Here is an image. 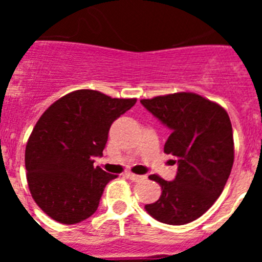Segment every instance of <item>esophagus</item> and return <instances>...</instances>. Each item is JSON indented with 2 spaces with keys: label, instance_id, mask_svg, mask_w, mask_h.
I'll return each instance as SVG.
<instances>
[{
  "label": "esophagus",
  "instance_id": "34e87169",
  "mask_svg": "<svg viewBox=\"0 0 262 262\" xmlns=\"http://www.w3.org/2000/svg\"><path fill=\"white\" fill-rule=\"evenodd\" d=\"M126 176L129 178V180H133V181H135V182H142V181H145V180H147V176H144V174H134V173L128 172V173H126Z\"/></svg>",
  "mask_w": 262,
  "mask_h": 262
}]
</instances>
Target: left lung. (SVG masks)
Instances as JSON below:
<instances>
[{"label": "left lung", "instance_id": "obj_1", "mask_svg": "<svg viewBox=\"0 0 262 262\" xmlns=\"http://www.w3.org/2000/svg\"><path fill=\"white\" fill-rule=\"evenodd\" d=\"M140 102L170 128L164 152L178 165L173 181L149 176L161 186V195L145 205V211L161 223H190L214 205L230 177L235 157L230 117L221 105L190 92Z\"/></svg>", "mask_w": 262, "mask_h": 262}]
</instances>
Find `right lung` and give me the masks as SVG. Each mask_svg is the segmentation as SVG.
Wrapping results in <instances>:
<instances>
[{"instance_id":"right-lung-1","label":"right lung","mask_w":262,"mask_h":262,"mask_svg":"<svg viewBox=\"0 0 262 262\" xmlns=\"http://www.w3.org/2000/svg\"><path fill=\"white\" fill-rule=\"evenodd\" d=\"M136 98H111L98 90L66 94L41 114L25 152L30 193L46 214L62 224L85 221L98 209L108 181L117 176L94 168L108 129Z\"/></svg>"}]
</instances>
